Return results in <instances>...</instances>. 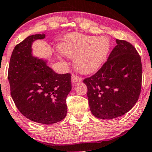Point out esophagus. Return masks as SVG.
<instances>
[{
	"label": "esophagus",
	"instance_id": "esophagus-1",
	"mask_svg": "<svg viewBox=\"0 0 152 152\" xmlns=\"http://www.w3.org/2000/svg\"><path fill=\"white\" fill-rule=\"evenodd\" d=\"M81 81H82V78H81L80 77H78L77 75H73L72 77V82L73 83L77 82H81Z\"/></svg>",
	"mask_w": 152,
	"mask_h": 152
}]
</instances>
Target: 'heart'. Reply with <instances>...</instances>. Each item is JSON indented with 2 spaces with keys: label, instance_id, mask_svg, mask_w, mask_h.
<instances>
[{
  "label": "heart",
  "instance_id": "1",
  "mask_svg": "<svg viewBox=\"0 0 152 152\" xmlns=\"http://www.w3.org/2000/svg\"><path fill=\"white\" fill-rule=\"evenodd\" d=\"M110 44L105 37L70 34L61 45V51L76 58L75 67L82 74L97 71L107 58Z\"/></svg>",
  "mask_w": 152,
  "mask_h": 152
}]
</instances>
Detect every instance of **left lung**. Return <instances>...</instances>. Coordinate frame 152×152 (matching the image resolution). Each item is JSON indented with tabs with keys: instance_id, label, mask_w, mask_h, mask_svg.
I'll return each instance as SVG.
<instances>
[{
	"instance_id": "left-lung-1",
	"label": "left lung",
	"mask_w": 152,
	"mask_h": 152,
	"mask_svg": "<svg viewBox=\"0 0 152 152\" xmlns=\"http://www.w3.org/2000/svg\"><path fill=\"white\" fill-rule=\"evenodd\" d=\"M116 44L102 66L83 80L91 112L101 119L126 113L137 102L141 90L140 55L129 42L116 39Z\"/></svg>"
}]
</instances>
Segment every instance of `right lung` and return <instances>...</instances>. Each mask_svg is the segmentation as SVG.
<instances>
[{
    "label": "right lung",
    "instance_id": "1",
    "mask_svg": "<svg viewBox=\"0 0 152 152\" xmlns=\"http://www.w3.org/2000/svg\"><path fill=\"white\" fill-rule=\"evenodd\" d=\"M44 38L45 34L31 35L15 46L8 79L11 96L19 111L34 122L51 124L66 115L71 74H57L46 61L32 56V43Z\"/></svg>",
    "mask_w": 152,
    "mask_h": 152
}]
</instances>
